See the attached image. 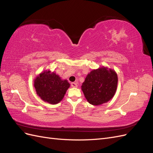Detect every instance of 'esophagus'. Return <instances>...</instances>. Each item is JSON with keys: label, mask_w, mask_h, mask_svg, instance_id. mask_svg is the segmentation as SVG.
I'll use <instances>...</instances> for the list:
<instances>
[{"label": "esophagus", "mask_w": 153, "mask_h": 153, "mask_svg": "<svg viewBox=\"0 0 153 153\" xmlns=\"http://www.w3.org/2000/svg\"><path fill=\"white\" fill-rule=\"evenodd\" d=\"M71 85L73 87H77V84L75 82H72L71 83Z\"/></svg>", "instance_id": "34e87169"}]
</instances>
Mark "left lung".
I'll use <instances>...</instances> for the list:
<instances>
[{"label":"left lung","instance_id":"1","mask_svg":"<svg viewBox=\"0 0 153 153\" xmlns=\"http://www.w3.org/2000/svg\"><path fill=\"white\" fill-rule=\"evenodd\" d=\"M117 81L115 71L103 67L88 74L82 90L90 104L100 105L112 98L117 89Z\"/></svg>","mask_w":153,"mask_h":153}]
</instances>
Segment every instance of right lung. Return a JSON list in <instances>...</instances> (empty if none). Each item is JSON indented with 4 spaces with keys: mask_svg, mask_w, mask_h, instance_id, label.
<instances>
[{
    "mask_svg": "<svg viewBox=\"0 0 153 153\" xmlns=\"http://www.w3.org/2000/svg\"><path fill=\"white\" fill-rule=\"evenodd\" d=\"M34 85L41 99L50 104H57L62 100L70 84L55 73L48 71L36 78Z\"/></svg>",
    "mask_w": 153,
    "mask_h": 153,
    "instance_id": "obj_1",
    "label": "right lung"
}]
</instances>
